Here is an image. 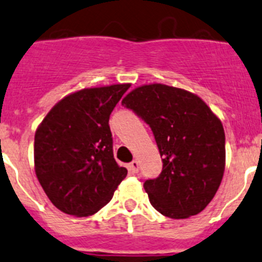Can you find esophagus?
Returning <instances> with one entry per match:
<instances>
[{
  "label": "esophagus",
  "instance_id": "obj_1",
  "mask_svg": "<svg viewBox=\"0 0 262 262\" xmlns=\"http://www.w3.org/2000/svg\"><path fill=\"white\" fill-rule=\"evenodd\" d=\"M138 170H139L138 161H136V160H134V161H132L130 164H129V171H130L132 174H137V172H138Z\"/></svg>",
  "mask_w": 262,
  "mask_h": 262
}]
</instances>
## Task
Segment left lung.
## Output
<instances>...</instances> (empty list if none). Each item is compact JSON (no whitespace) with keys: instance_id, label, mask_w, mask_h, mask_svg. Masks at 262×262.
<instances>
[{"instance_id":"1","label":"left lung","mask_w":262,"mask_h":262,"mask_svg":"<svg viewBox=\"0 0 262 262\" xmlns=\"http://www.w3.org/2000/svg\"><path fill=\"white\" fill-rule=\"evenodd\" d=\"M121 105L148 124L162 157L161 174L143 184L152 206L171 219L200 214L224 174L222 121L200 97L165 84L136 88Z\"/></svg>"}]
</instances>
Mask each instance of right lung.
Returning <instances> with one entry per match:
<instances>
[{
	"mask_svg": "<svg viewBox=\"0 0 262 262\" xmlns=\"http://www.w3.org/2000/svg\"><path fill=\"white\" fill-rule=\"evenodd\" d=\"M129 87L87 88L67 96L35 132V174L50 201L65 214L100 211L128 174L114 159L108 119Z\"/></svg>",
	"mask_w": 262,
	"mask_h": 262,
	"instance_id": "add662e5",
	"label": "right lung"
}]
</instances>
